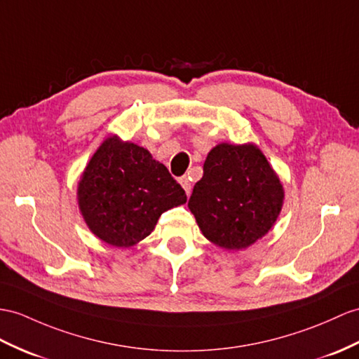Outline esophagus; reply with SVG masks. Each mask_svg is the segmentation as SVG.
Instances as JSON below:
<instances>
[{
  "label": "esophagus",
  "mask_w": 359,
  "mask_h": 359,
  "mask_svg": "<svg viewBox=\"0 0 359 359\" xmlns=\"http://www.w3.org/2000/svg\"><path fill=\"white\" fill-rule=\"evenodd\" d=\"M180 184L182 186V189L186 190V194L190 195V190H191V182H190V178L189 177H181L180 178Z\"/></svg>",
  "instance_id": "obj_1"
}]
</instances>
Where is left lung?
Listing matches in <instances>:
<instances>
[{
	"mask_svg": "<svg viewBox=\"0 0 359 359\" xmlns=\"http://www.w3.org/2000/svg\"><path fill=\"white\" fill-rule=\"evenodd\" d=\"M283 199L280 178L256 144L219 143L207 155L189 208L210 242L241 251L273 229Z\"/></svg>",
	"mask_w": 359,
	"mask_h": 359,
	"instance_id": "1",
	"label": "left lung"
}]
</instances>
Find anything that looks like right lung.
Returning <instances> with one entry per match:
<instances>
[{
    "label": "right lung",
    "mask_w": 359,
    "mask_h": 359,
    "mask_svg": "<svg viewBox=\"0 0 359 359\" xmlns=\"http://www.w3.org/2000/svg\"><path fill=\"white\" fill-rule=\"evenodd\" d=\"M186 191L144 147L111 135L77 182V204L90 231L108 245L134 247L160 216L186 204Z\"/></svg>",
    "instance_id": "add662e5"
}]
</instances>
